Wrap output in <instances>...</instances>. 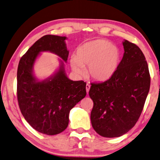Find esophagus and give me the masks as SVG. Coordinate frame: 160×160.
Listing matches in <instances>:
<instances>
[{
    "mask_svg": "<svg viewBox=\"0 0 160 160\" xmlns=\"http://www.w3.org/2000/svg\"><path fill=\"white\" fill-rule=\"evenodd\" d=\"M89 89H90V85H89V84H87L86 85V91H87V93L88 94V92L89 91Z\"/></svg>",
    "mask_w": 160,
    "mask_h": 160,
    "instance_id": "1",
    "label": "esophagus"
}]
</instances>
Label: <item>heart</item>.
Masks as SVG:
<instances>
[{
  "label": "heart",
  "mask_w": 160,
  "mask_h": 160,
  "mask_svg": "<svg viewBox=\"0 0 160 160\" xmlns=\"http://www.w3.org/2000/svg\"><path fill=\"white\" fill-rule=\"evenodd\" d=\"M121 51L108 40L97 39L85 43L78 49L76 57H72L71 65L75 72L84 73L83 67L88 66V74L93 80L109 79L119 68Z\"/></svg>",
  "instance_id": "heart-1"
}]
</instances>
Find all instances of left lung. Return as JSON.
<instances>
[{"mask_svg": "<svg viewBox=\"0 0 160 160\" xmlns=\"http://www.w3.org/2000/svg\"><path fill=\"white\" fill-rule=\"evenodd\" d=\"M124 55L115 73L92 84L93 128L106 138L119 137L135 125L148 94L150 77L146 58L137 45L124 40Z\"/></svg>", "mask_w": 160, "mask_h": 160, "instance_id": "left-lung-1", "label": "left lung"}]
</instances>
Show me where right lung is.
Instances as JSON below:
<instances>
[{"instance_id":"add662e5","label":"right lung","mask_w":160,"mask_h":160,"mask_svg":"<svg viewBox=\"0 0 160 160\" xmlns=\"http://www.w3.org/2000/svg\"><path fill=\"white\" fill-rule=\"evenodd\" d=\"M65 36L46 35L28 49L19 61L17 68V99L22 114L38 132L56 135L68 125L69 112L85 97L86 82L72 81L67 77L64 62L69 51ZM50 51L59 56L58 70L48 78L38 81L33 74V66L40 52Z\"/></svg>"}]
</instances>
